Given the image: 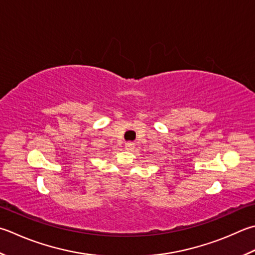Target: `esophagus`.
I'll use <instances>...</instances> for the list:
<instances>
[{
    "instance_id": "1",
    "label": "esophagus",
    "mask_w": 255,
    "mask_h": 255,
    "mask_svg": "<svg viewBox=\"0 0 255 255\" xmlns=\"http://www.w3.org/2000/svg\"><path fill=\"white\" fill-rule=\"evenodd\" d=\"M125 148H126L127 150H132V149L134 148V143L128 141V142L125 143Z\"/></svg>"
}]
</instances>
